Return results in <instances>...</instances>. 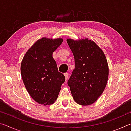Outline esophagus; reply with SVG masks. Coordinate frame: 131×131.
I'll return each instance as SVG.
<instances>
[{"mask_svg": "<svg viewBox=\"0 0 131 131\" xmlns=\"http://www.w3.org/2000/svg\"><path fill=\"white\" fill-rule=\"evenodd\" d=\"M64 75H65V77L66 81H67V80H68V76H69V74L68 73H66L64 74Z\"/></svg>", "mask_w": 131, "mask_h": 131, "instance_id": "1", "label": "esophagus"}]
</instances>
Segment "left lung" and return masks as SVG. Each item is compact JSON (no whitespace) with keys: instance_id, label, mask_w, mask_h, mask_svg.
Masks as SVG:
<instances>
[{"instance_id":"obj_1","label":"left lung","mask_w":131,"mask_h":131,"mask_svg":"<svg viewBox=\"0 0 131 131\" xmlns=\"http://www.w3.org/2000/svg\"><path fill=\"white\" fill-rule=\"evenodd\" d=\"M66 41L75 62V68L68 81L72 96L79 105H92L102 94L107 83L108 66L105 55L88 38Z\"/></svg>"}]
</instances>
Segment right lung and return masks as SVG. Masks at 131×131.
Returning a JSON list of instances; mask_svg holds the SVG:
<instances>
[{
    "label": "right lung",
    "mask_w": 131,
    "mask_h": 131,
    "mask_svg": "<svg viewBox=\"0 0 131 131\" xmlns=\"http://www.w3.org/2000/svg\"><path fill=\"white\" fill-rule=\"evenodd\" d=\"M63 40L42 37L26 51L21 62V73L26 89L32 98L41 105L54 103L65 81L52 57Z\"/></svg>",
    "instance_id": "add662e5"
}]
</instances>
